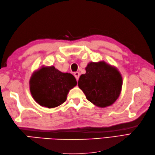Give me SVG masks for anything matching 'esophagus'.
I'll list each match as a JSON object with an SVG mask.
<instances>
[{
	"mask_svg": "<svg viewBox=\"0 0 155 155\" xmlns=\"http://www.w3.org/2000/svg\"><path fill=\"white\" fill-rule=\"evenodd\" d=\"M74 76L76 78V79H77V81H78V78H79V77H80V73L78 72H75L74 73Z\"/></svg>",
	"mask_w": 155,
	"mask_h": 155,
	"instance_id": "1",
	"label": "esophagus"
}]
</instances>
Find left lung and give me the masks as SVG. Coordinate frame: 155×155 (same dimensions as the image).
I'll use <instances>...</instances> for the list:
<instances>
[{"label":"left lung","mask_w":155,"mask_h":155,"mask_svg":"<svg viewBox=\"0 0 155 155\" xmlns=\"http://www.w3.org/2000/svg\"><path fill=\"white\" fill-rule=\"evenodd\" d=\"M123 79L117 69L104 62H90L78 85L88 101L99 107L113 104L119 97Z\"/></svg>","instance_id":"8db88e82"}]
</instances>
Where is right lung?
I'll list each match as a JSON object with an SVG mask.
<instances>
[{
    "label": "right lung",
    "mask_w": 155,
    "mask_h": 155,
    "mask_svg": "<svg viewBox=\"0 0 155 155\" xmlns=\"http://www.w3.org/2000/svg\"><path fill=\"white\" fill-rule=\"evenodd\" d=\"M77 84L71 73H63L54 67H42L32 74L30 89L32 97L41 106L54 108L65 102L69 90Z\"/></svg>",
    "instance_id": "add662e5"
}]
</instances>
